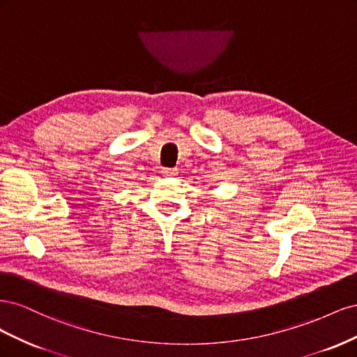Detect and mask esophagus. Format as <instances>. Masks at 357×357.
Segmentation results:
<instances>
[{
	"mask_svg": "<svg viewBox=\"0 0 357 357\" xmlns=\"http://www.w3.org/2000/svg\"><path fill=\"white\" fill-rule=\"evenodd\" d=\"M177 168H164L162 169V174L164 176H167V177H174V176H177Z\"/></svg>",
	"mask_w": 357,
	"mask_h": 357,
	"instance_id": "esophagus-1",
	"label": "esophagus"
}]
</instances>
